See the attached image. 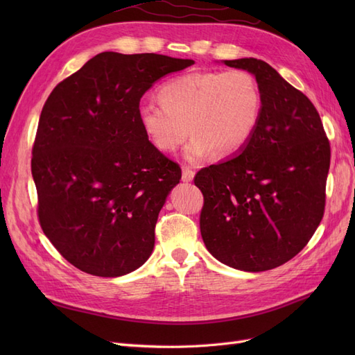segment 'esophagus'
<instances>
[{
  "label": "esophagus",
  "instance_id": "34e87169",
  "mask_svg": "<svg viewBox=\"0 0 355 355\" xmlns=\"http://www.w3.org/2000/svg\"><path fill=\"white\" fill-rule=\"evenodd\" d=\"M194 175H196V171L191 167L185 166L184 168H182V180L184 182H191L192 179H194Z\"/></svg>",
  "mask_w": 355,
  "mask_h": 355
}]
</instances>
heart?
Returning a JSON list of instances; mask_svg holds the SVG:
<instances>
[{"label": "heart", "instance_id": "1", "mask_svg": "<svg viewBox=\"0 0 355 355\" xmlns=\"http://www.w3.org/2000/svg\"><path fill=\"white\" fill-rule=\"evenodd\" d=\"M159 103L144 102L137 121L153 146L173 153L194 136L187 148L192 163L211 151L218 157L240 153L261 123L262 90L250 72H192L164 83Z\"/></svg>", "mask_w": 355, "mask_h": 355}]
</instances>
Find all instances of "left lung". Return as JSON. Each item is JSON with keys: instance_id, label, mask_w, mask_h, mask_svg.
<instances>
[{"instance_id": "obj_1", "label": "left lung", "mask_w": 355, "mask_h": 355, "mask_svg": "<svg viewBox=\"0 0 355 355\" xmlns=\"http://www.w3.org/2000/svg\"><path fill=\"white\" fill-rule=\"evenodd\" d=\"M225 65L254 75L263 108L239 155L196 175L204 197L200 230L218 261L261 272L295 257L323 219L330 144L313 102L266 62Z\"/></svg>"}]
</instances>
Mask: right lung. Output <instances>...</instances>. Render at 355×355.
I'll list each match as a JSON object with an SVG mask.
<instances>
[{
    "label": "right lung",
    "instance_id": "obj_1",
    "mask_svg": "<svg viewBox=\"0 0 355 355\" xmlns=\"http://www.w3.org/2000/svg\"><path fill=\"white\" fill-rule=\"evenodd\" d=\"M192 63L103 51L42 106L31 159L38 220L83 272L120 277L151 256L158 213L182 170L149 144L137 108L157 80Z\"/></svg>",
    "mask_w": 355,
    "mask_h": 355
}]
</instances>
